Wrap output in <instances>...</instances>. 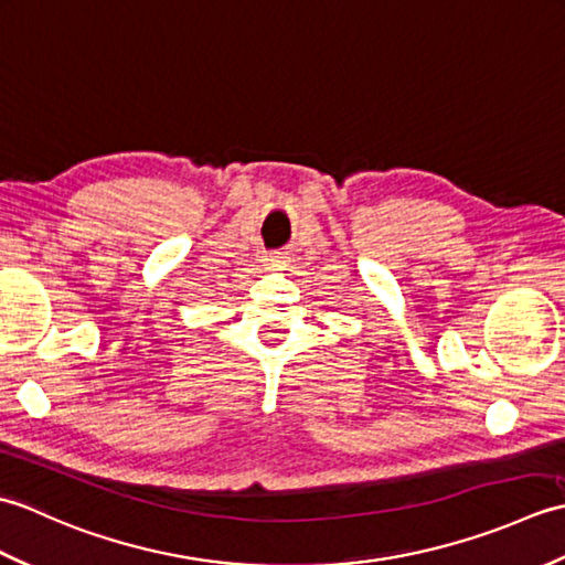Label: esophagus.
<instances>
[{
  "mask_svg": "<svg viewBox=\"0 0 565 565\" xmlns=\"http://www.w3.org/2000/svg\"><path fill=\"white\" fill-rule=\"evenodd\" d=\"M267 267H279V264H284V257L279 255V252H269V255H264L262 259Z\"/></svg>",
  "mask_w": 565,
  "mask_h": 565,
  "instance_id": "obj_1",
  "label": "esophagus"
}]
</instances>
